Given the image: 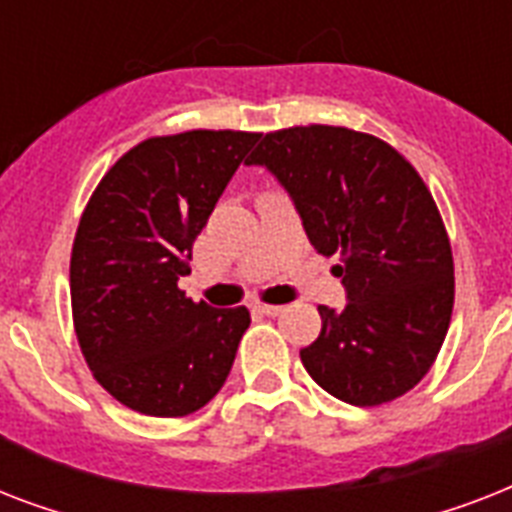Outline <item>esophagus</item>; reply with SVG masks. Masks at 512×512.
Instances as JSON below:
<instances>
[{"label": "esophagus", "mask_w": 512, "mask_h": 512, "mask_svg": "<svg viewBox=\"0 0 512 512\" xmlns=\"http://www.w3.org/2000/svg\"><path fill=\"white\" fill-rule=\"evenodd\" d=\"M252 308L260 313H265V316H279V313H284V305H268V303H252Z\"/></svg>", "instance_id": "obj_1"}]
</instances>
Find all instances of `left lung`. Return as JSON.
<instances>
[{"instance_id":"8db88e82","label":"left lung","mask_w":512,"mask_h":512,"mask_svg":"<svg viewBox=\"0 0 512 512\" xmlns=\"http://www.w3.org/2000/svg\"><path fill=\"white\" fill-rule=\"evenodd\" d=\"M247 164L271 172L321 255H337L348 305H319L300 350L321 388L353 406L404 396L428 374L452 321L454 263L438 207L412 164L374 135L289 127Z\"/></svg>"}]
</instances>
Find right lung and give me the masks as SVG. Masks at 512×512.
<instances>
[{
	"label": "right lung",
	"instance_id": "1",
	"mask_svg": "<svg viewBox=\"0 0 512 512\" xmlns=\"http://www.w3.org/2000/svg\"><path fill=\"white\" fill-rule=\"evenodd\" d=\"M255 132L143 140L106 172L79 220L71 308L84 361L140 414L185 417L217 396L249 311L193 303L177 287Z\"/></svg>",
	"mask_w": 512,
	"mask_h": 512
}]
</instances>
